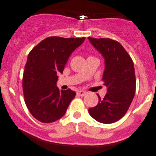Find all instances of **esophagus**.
I'll return each instance as SVG.
<instances>
[{"label":"esophagus","mask_w":156,"mask_h":156,"mask_svg":"<svg viewBox=\"0 0 156 156\" xmlns=\"http://www.w3.org/2000/svg\"><path fill=\"white\" fill-rule=\"evenodd\" d=\"M86 94H87V93H86L85 91H83V90H78V92H77V94L79 96H81V97H84V96H85Z\"/></svg>","instance_id":"obj_1"}]
</instances>
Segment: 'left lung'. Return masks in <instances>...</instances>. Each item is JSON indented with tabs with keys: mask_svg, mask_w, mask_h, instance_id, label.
I'll return each mask as SVG.
<instances>
[{
	"mask_svg": "<svg viewBox=\"0 0 156 156\" xmlns=\"http://www.w3.org/2000/svg\"><path fill=\"white\" fill-rule=\"evenodd\" d=\"M88 39L104 58L103 81L107 87L104 98L101 99L97 94L98 104L90 108L88 112L100 123H114L125 115L134 97L136 78L133 60L116 41L90 37Z\"/></svg>",
	"mask_w": 156,
	"mask_h": 156,
	"instance_id": "8db88e82",
	"label": "left lung"
}]
</instances>
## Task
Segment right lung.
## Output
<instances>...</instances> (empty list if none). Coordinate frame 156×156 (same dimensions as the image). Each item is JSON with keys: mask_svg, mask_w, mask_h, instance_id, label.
<instances>
[{"mask_svg": "<svg viewBox=\"0 0 156 156\" xmlns=\"http://www.w3.org/2000/svg\"><path fill=\"white\" fill-rule=\"evenodd\" d=\"M84 40L85 37H49L30 51L23 72V94L28 109L39 122L59 120L75 98V91L59 90L56 81L70 55Z\"/></svg>", "mask_w": 156, "mask_h": 156, "instance_id": "obj_1", "label": "right lung"}]
</instances>
